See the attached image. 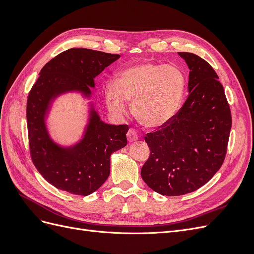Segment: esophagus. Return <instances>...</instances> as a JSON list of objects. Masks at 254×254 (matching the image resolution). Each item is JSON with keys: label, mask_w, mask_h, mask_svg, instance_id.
I'll list each match as a JSON object with an SVG mask.
<instances>
[{"label": "esophagus", "mask_w": 254, "mask_h": 254, "mask_svg": "<svg viewBox=\"0 0 254 254\" xmlns=\"http://www.w3.org/2000/svg\"><path fill=\"white\" fill-rule=\"evenodd\" d=\"M127 139H128V141H129L130 143H132V142H134V141L137 140V134H136V132L134 131V129L130 128V129L128 130V132H127Z\"/></svg>", "instance_id": "esophagus-1"}]
</instances>
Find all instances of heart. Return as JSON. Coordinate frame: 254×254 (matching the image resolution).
<instances>
[{
    "label": "heart",
    "mask_w": 254,
    "mask_h": 254,
    "mask_svg": "<svg viewBox=\"0 0 254 254\" xmlns=\"http://www.w3.org/2000/svg\"><path fill=\"white\" fill-rule=\"evenodd\" d=\"M186 88L179 67L142 63L121 71L115 83H107L105 98L115 115H125L127 103L132 104L135 120L146 128H159L178 111Z\"/></svg>",
    "instance_id": "1"
}]
</instances>
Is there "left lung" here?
<instances>
[{"label": "left lung", "mask_w": 254, "mask_h": 254, "mask_svg": "<svg viewBox=\"0 0 254 254\" xmlns=\"http://www.w3.org/2000/svg\"><path fill=\"white\" fill-rule=\"evenodd\" d=\"M190 68L189 96L175 117L145 142L149 158L142 179L157 193L180 196L201 188L224 163L231 111L218 75L204 59L178 53Z\"/></svg>", "instance_id": "obj_1"}]
</instances>
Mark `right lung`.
I'll use <instances>...</instances> for the list:
<instances>
[{"label": "right lung", "instance_id": "1", "mask_svg": "<svg viewBox=\"0 0 254 254\" xmlns=\"http://www.w3.org/2000/svg\"><path fill=\"white\" fill-rule=\"evenodd\" d=\"M120 58L89 49H70L45 64L27 97L26 119L29 151L43 178L58 190L88 196L98 190L110 174V156L127 144L128 125L104 123L92 106L82 139L61 147L49 134L45 117L60 94L77 91L91 96L94 78Z\"/></svg>", "mask_w": 254, "mask_h": 254}]
</instances>
